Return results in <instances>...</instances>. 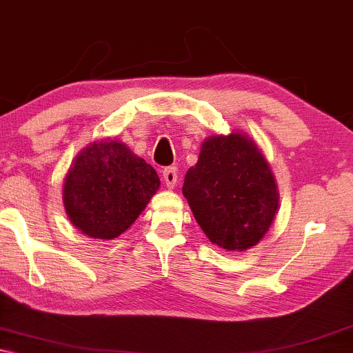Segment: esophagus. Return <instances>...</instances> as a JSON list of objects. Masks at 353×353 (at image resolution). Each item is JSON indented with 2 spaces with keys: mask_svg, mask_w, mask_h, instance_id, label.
I'll use <instances>...</instances> for the list:
<instances>
[{
  "mask_svg": "<svg viewBox=\"0 0 353 353\" xmlns=\"http://www.w3.org/2000/svg\"><path fill=\"white\" fill-rule=\"evenodd\" d=\"M176 181H178V175H176V168L173 167H168L163 170V183H165V186L168 190H173V188L176 186Z\"/></svg>",
  "mask_w": 353,
  "mask_h": 353,
  "instance_id": "34e87169",
  "label": "esophagus"
}]
</instances>
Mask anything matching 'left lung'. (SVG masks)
<instances>
[{
    "label": "left lung",
    "mask_w": 353,
    "mask_h": 353,
    "mask_svg": "<svg viewBox=\"0 0 353 353\" xmlns=\"http://www.w3.org/2000/svg\"><path fill=\"white\" fill-rule=\"evenodd\" d=\"M183 194L210 243L239 252L265 238L279 207L272 167L241 130L202 141L197 163L186 172Z\"/></svg>",
    "instance_id": "left-lung-1"
}]
</instances>
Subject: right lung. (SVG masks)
Segmentation results:
<instances>
[{
	"mask_svg": "<svg viewBox=\"0 0 353 353\" xmlns=\"http://www.w3.org/2000/svg\"><path fill=\"white\" fill-rule=\"evenodd\" d=\"M161 188L146 161L114 138L90 143L77 154L62 186L65 214L88 238L110 241L134 223Z\"/></svg>",
	"mask_w": 353,
	"mask_h": 353,
	"instance_id": "obj_1",
	"label": "right lung"
}]
</instances>
